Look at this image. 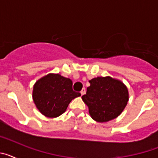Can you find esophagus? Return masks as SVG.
Instances as JSON below:
<instances>
[{
    "label": "esophagus",
    "instance_id": "1",
    "mask_svg": "<svg viewBox=\"0 0 158 158\" xmlns=\"http://www.w3.org/2000/svg\"><path fill=\"white\" fill-rule=\"evenodd\" d=\"M81 96H83L84 94H85V88H83L81 91Z\"/></svg>",
    "mask_w": 158,
    "mask_h": 158
}]
</instances>
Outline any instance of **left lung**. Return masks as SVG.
Listing matches in <instances>:
<instances>
[{"instance_id":"left-lung-1","label":"left lung","mask_w":158,"mask_h":158,"mask_svg":"<svg viewBox=\"0 0 158 158\" xmlns=\"http://www.w3.org/2000/svg\"><path fill=\"white\" fill-rule=\"evenodd\" d=\"M82 100L89 107L94 120L107 122L121 114L128 101V90L123 84L110 77H96L89 81Z\"/></svg>"}]
</instances>
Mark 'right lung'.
Instances as JSON below:
<instances>
[{
    "label": "right lung",
    "mask_w": 158,
    "mask_h": 158,
    "mask_svg": "<svg viewBox=\"0 0 158 158\" xmlns=\"http://www.w3.org/2000/svg\"><path fill=\"white\" fill-rule=\"evenodd\" d=\"M81 93L73 90L69 78L59 74H48L40 79L33 88V100L43 115L54 118L66 110L73 99Z\"/></svg>",
    "instance_id": "add662e5"
}]
</instances>
